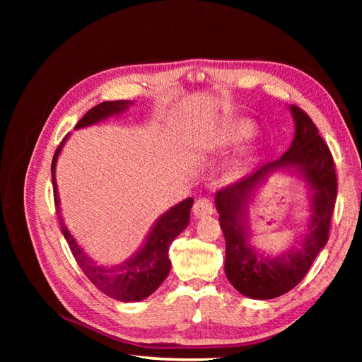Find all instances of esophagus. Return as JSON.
<instances>
[{"mask_svg": "<svg viewBox=\"0 0 362 362\" xmlns=\"http://www.w3.org/2000/svg\"><path fill=\"white\" fill-rule=\"evenodd\" d=\"M193 211H194V216L196 218H204V216H209V214H213L214 209H213L211 199L209 196L199 197L197 201L194 202Z\"/></svg>", "mask_w": 362, "mask_h": 362, "instance_id": "1", "label": "esophagus"}]
</instances>
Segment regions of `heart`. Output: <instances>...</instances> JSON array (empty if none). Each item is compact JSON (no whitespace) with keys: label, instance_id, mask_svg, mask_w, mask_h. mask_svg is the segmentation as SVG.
<instances>
[{"label":"heart","instance_id":"b5f03b06","mask_svg":"<svg viewBox=\"0 0 362 362\" xmlns=\"http://www.w3.org/2000/svg\"><path fill=\"white\" fill-rule=\"evenodd\" d=\"M253 132V127L249 122H238V124H233L227 130V135H228V140L232 141H241L245 140V138H249Z\"/></svg>","mask_w":362,"mask_h":362}]
</instances>
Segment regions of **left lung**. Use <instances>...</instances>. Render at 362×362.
Here are the masks:
<instances>
[{"mask_svg":"<svg viewBox=\"0 0 362 362\" xmlns=\"http://www.w3.org/2000/svg\"><path fill=\"white\" fill-rule=\"evenodd\" d=\"M296 136L283 156L243 177L216 193V209L226 238V275L228 281L250 298H275L303 280L313 261L329 238V226L337 196V177L332 152L308 113L291 105ZM297 167L313 191V216L298 250L276 259H263L248 244L245 211L252 189L271 168Z\"/></svg>","mask_w":362,"mask_h":362,"instance_id":"obj_1","label":"left lung"}]
</instances>
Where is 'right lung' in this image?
Segmentation results:
<instances>
[{
  "label": "right lung",
  "mask_w": 362,
  "mask_h": 362,
  "mask_svg": "<svg viewBox=\"0 0 362 362\" xmlns=\"http://www.w3.org/2000/svg\"><path fill=\"white\" fill-rule=\"evenodd\" d=\"M129 104V101H105L98 104L83 115L78 124H76V129L95 124V122L110 117V115L124 112ZM65 140L66 136L60 143L56 152H54L51 163L54 204H56L57 209L59 194L54 171H56L57 156L60 149H62ZM193 202L194 199L188 197L183 202L174 205L169 211H166L151 230L148 240H146V244L140 249V252L135 257L127 259L126 263L117 267H104L95 264L86 255V252L79 247L78 243L74 241V238L68 232V228L62 222V218L59 216L60 230H62L65 240L71 249L73 257L78 261L82 272L88 276V280L99 291H103L109 297L121 300V302H138V300L149 297L168 276L169 269H171V263H169L168 258L169 245L175 240V236H179V233L183 232V228L188 226L189 210L193 206Z\"/></svg>",
  "instance_id": "right-lung-1"
}]
</instances>
